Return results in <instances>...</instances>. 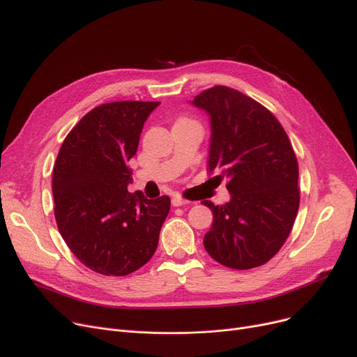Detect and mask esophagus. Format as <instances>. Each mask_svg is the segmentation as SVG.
<instances>
[{
    "label": "esophagus",
    "mask_w": 357,
    "mask_h": 357,
    "mask_svg": "<svg viewBox=\"0 0 357 357\" xmlns=\"http://www.w3.org/2000/svg\"><path fill=\"white\" fill-rule=\"evenodd\" d=\"M188 204H191V201H188V199H185V198H182V197H174L172 198V205L174 207H182V205H188Z\"/></svg>",
    "instance_id": "obj_1"
}]
</instances>
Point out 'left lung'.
I'll use <instances>...</instances> for the list:
<instances>
[{
	"mask_svg": "<svg viewBox=\"0 0 357 357\" xmlns=\"http://www.w3.org/2000/svg\"><path fill=\"white\" fill-rule=\"evenodd\" d=\"M211 117L210 172L231 199L214 205L204 248L222 266L265 265L287 241L299 208L298 162L282 124L237 89L215 85L194 98Z\"/></svg>",
	"mask_w": 357,
	"mask_h": 357,
	"instance_id": "8db88e82",
	"label": "left lung"
}]
</instances>
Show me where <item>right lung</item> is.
<instances>
[{
  "instance_id": "right-lung-1",
  "label": "right lung",
  "mask_w": 357,
  "mask_h": 357,
  "mask_svg": "<svg viewBox=\"0 0 357 357\" xmlns=\"http://www.w3.org/2000/svg\"><path fill=\"white\" fill-rule=\"evenodd\" d=\"M160 102L114 101L92 108L65 137L53 166L54 218L70 252L91 271L126 276L156 252L171 198L130 194L128 160Z\"/></svg>"
}]
</instances>
